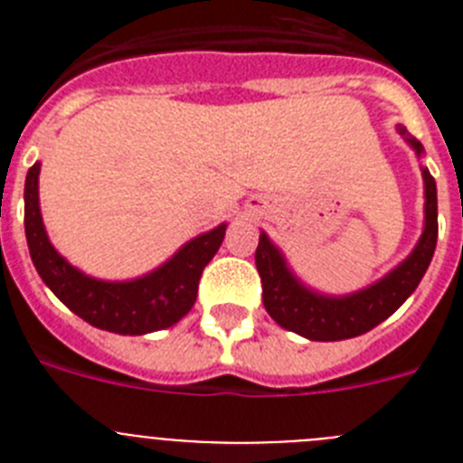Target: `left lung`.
Segmentation results:
<instances>
[{"instance_id":"left-lung-1","label":"left lung","mask_w":463,"mask_h":463,"mask_svg":"<svg viewBox=\"0 0 463 463\" xmlns=\"http://www.w3.org/2000/svg\"><path fill=\"white\" fill-rule=\"evenodd\" d=\"M396 132L415 150L417 157H422V143L411 137L406 127L399 125ZM422 236L399 267L359 292L334 297V294H322L308 288L289 269L285 255L269 239L267 232H261L255 264L261 278V301L273 320L282 329L294 331L308 341H345V338L362 336L387 320L417 289L431 264L436 241H439V196H436V181L427 166H422Z\"/></svg>"}]
</instances>
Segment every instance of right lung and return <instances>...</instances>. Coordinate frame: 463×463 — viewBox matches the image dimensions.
Here are the masks:
<instances>
[{"mask_svg": "<svg viewBox=\"0 0 463 463\" xmlns=\"http://www.w3.org/2000/svg\"><path fill=\"white\" fill-rule=\"evenodd\" d=\"M39 171L36 162L24 178V236L41 280L69 310L120 336L166 329L190 313L199 278L222 245L227 222L187 241L150 273L132 280H99L69 264L48 239L39 206Z\"/></svg>", "mask_w": 463, "mask_h": 463, "instance_id": "add662e5", "label": "right lung"}]
</instances>
